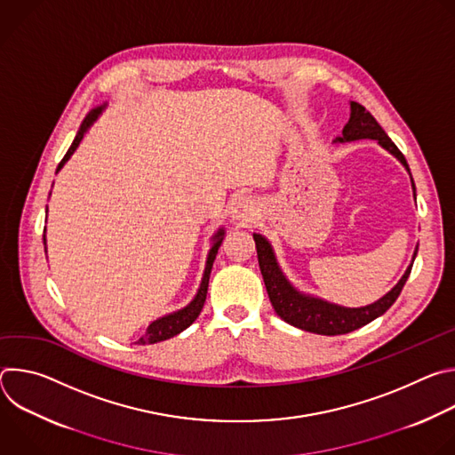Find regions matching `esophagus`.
<instances>
[{
	"mask_svg": "<svg viewBox=\"0 0 455 455\" xmlns=\"http://www.w3.org/2000/svg\"><path fill=\"white\" fill-rule=\"evenodd\" d=\"M257 212H259V205L255 200L251 198H241L237 200V204L234 205V211H232V218L241 221V223H246V221H253L257 218Z\"/></svg>",
	"mask_w": 455,
	"mask_h": 455,
	"instance_id": "34e87169",
	"label": "esophagus"
}]
</instances>
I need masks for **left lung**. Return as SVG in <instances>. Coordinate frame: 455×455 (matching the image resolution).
<instances>
[{"label": "left lung", "instance_id": "8db88e82", "mask_svg": "<svg viewBox=\"0 0 455 455\" xmlns=\"http://www.w3.org/2000/svg\"><path fill=\"white\" fill-rule=\"evenodd\" d=\"M358 139L378 140L387 151H391L409 169L403 153L396 148V144L391 139L387 137V133L376 122V118L362 104L353 100L351 102V118L344 127L342 139H339V140L351 142V140H358ZM412 187H414V181H412ZM414 192H416V187H414ZM253 241H255V248H257L259 268H261L265 286H267V291H268V297H270V302H272L275 313L284 322L291 323V326L309 331V333H316V335H330V337L346 335V333H351V331L365 326V323H369L376 316L383 315L400 297V293L411 275V270H412V265H411L409 270L405 272V275L402 277V281L378 302L365 306V307H340V306L323 302L318 299L304 297L299 291H295L291 288V284L284 279L283 272L279 270L268 241L259 234H253ZM416 253H418V250H416Z\"/></svg>", "mask_w": 455, "mask_h": 455}]
</instances>
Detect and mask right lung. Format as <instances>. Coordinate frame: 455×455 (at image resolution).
Instances as JSON below:
<instances>
[{
  "instance_id": "add662e5",
  "label": "right lung",
  "mask_w": 455,
  "mask_h": 455,
  "mask_svg": "<svg viewBox=\"0 0 455 455\" xmlns=\"http://www.w3.org/2000/svg\"><path fill=\"white\" fill-rule=\"evenodd\" d=\"M99 113H100V108H99V109H93V111L84 118V122H83V125H81V129H79L77 137L74 139V142H72L70 149L67 151V155H64V158L60 160V164H59L57 171H59L64 164H67V162H68V158L74 155V151L77 149L79 142L83 140V137H84V133H86V129H88V127H90V124L97 118V115H99ZM221 241H223V230H220V232L216 234V243H214V246H212V250H211V253H209V259H207V268H205V275H204V281H202V286H200L198 295L194 297V300H192L187 307H183V309H180V311H176V313H172V315H167V316H162V318L155 320V322L151 323V326L148 328L146 335H144L142 339H139V342H137V344L146 346V344H156V342L167 340V339H171V337H174V335L181 333L185 328H188V326H190V323H192L194 320L198 318V315H200V311H202V307H204V304H205V299H207L209 277H211L212 263H214V259H216V253H218V248H220Z\"/></svg>"
}]
</instances>
